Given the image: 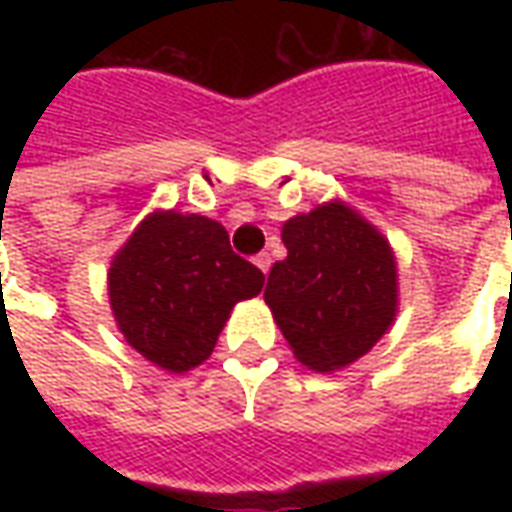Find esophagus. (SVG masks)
Listing matches in <instances>:
<instances>
[{
	"label": "esophagus",
	"instance_id": "obj_1",
	"mask_svg": "<svg viewBox=\"0 0 512 512\" xmlns=\"http://www.w3.org/2000/svg\"><path fill=\"white\" fill-rule=\"evenodd\" d=\"M255 266L263 271V274H268L271 271V255L268 252H260V255L255 257Z\"/></svg>",
	"mask_w": 512,
	"mask_h": 512
}]
</instances>
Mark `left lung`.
Listing matches in <instances>:
<instances>
[{
	"instance_id": "8db88e82",
	"label": "left lung",
	"mask_w": 512,
	"mask_h": 512,
	"mask_svg": "<svg viewBox=\"0 0 512 512\" xmlns=\"http://www.w3.org/2000/svg\"><path fill=\"white\" fill-rule=\"evenodd\" d=\"M288 257L268 274L263 299L301 365L340 370L392 326L397 266L386 238L348 205L329 202L282 227Z\"/></svg>"
}]
</instances>
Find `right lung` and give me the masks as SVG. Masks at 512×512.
Segmentation results:
<instances>
[{"mask_svg": "<svg viewBox=\"0 0 512 512\" xmlns=\"http://www.w3.org/2000/svg\"><path fill=\"white\" fill-rule=\"evenodd\" d=\"M263 271L230 249L222 224L197 213H153L109 268V301L131 348L169 373L211 356L238 301L263 290Z\"/></svg>", "mask_w": 512, "mask_h": 512, "instance_id": "right-lung-1", "label": "right lung"}]
</instances>
